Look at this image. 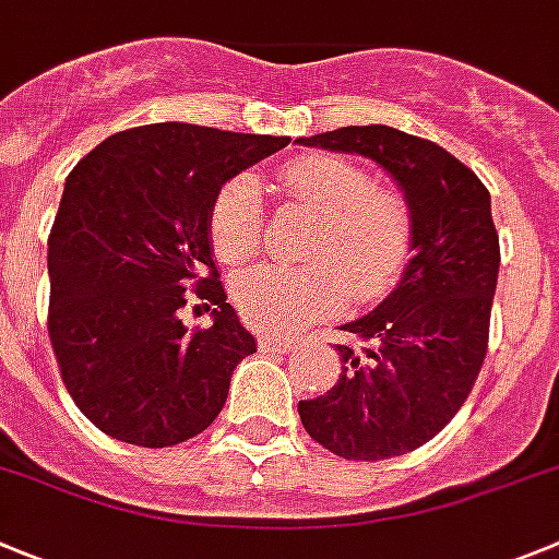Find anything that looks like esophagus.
I'll return each instance as SVG.
<instances>
[{"label":"esophagus","instance_id":"esophagus-1","mask_svg":"<svg viewBox=\"0 0 559 559\" xmlns=\"http://www.w3.org/2000/svg\"><path fill=\"white\" fill-rule=\"evenodd\" d=\"M258 343H260V349H271V352H294L296 346H299V341L288 335H260Z\"/></svg>","mask_w":559,"mask_h":559}]
</instances>
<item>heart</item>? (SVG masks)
Returning a JSON list of instances; mask_svg holds the SVG:
<instances>
[{"label": "heart", "instance_id": "obj_1", "mask_svg": "<svg viewBox=\"0 0 559 559\" xmlns=\"http://www.w3.org/2000/svg\"><path fill=\"white\" fill-rule=\"evenodd\" d=\"M276 182L319 216L305 269L263 265L235 276L233 301L258 330H294L337 313L349 290L357 299L388 294L413 249V216L396 191L373 186L371 174L341 155H301L280 166ZM263 202L252 177L238 174L207 210L210 246L222 263L240 265L263 243Z\"/></svg>", "mask_w": 559, "mask_h": 559}]
</instances>
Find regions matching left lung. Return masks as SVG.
I'll use <instances>...</instances> for the list:
<instances>
[{"label":"left lung","mask_w":559,"mask_h":559,"mask_svg":"<svg viewBox=\"0 0 559 559\" xmlns=\"http://www.w3.org/2000/svg\"><path fill=\"white\" fill-rule=\"evenodd\" d=\"M299 143L368 157L407 199L413 258L402 280L377 310L341 326L360 346H337L332 391L299 402L307 435L337 457H399L452 421L483 368L499 280L490 193L443 146L385 124Z\"/></svg>","instance_id":"1"}]
</instances>
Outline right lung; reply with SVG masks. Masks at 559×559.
<instances>
[{
	"instance_id": "add662e5",
	"label": "right lung",
	"mask_w": 559,
	"mask_h": 559,
	"mask_svg": "<svg viewBox=\"0 0 559 559\" xmlns=\"http://www.w3.org/2000/svg\"><path fill=\"white\" fill-rule=\"evenodd\" d=\"M290 138L163 121L102 141L66 179L49 235V341L80 413L132 447L163 449L216 421L254 355L213 263L218 188ZM193 287L207 331L178 319Z\"/></svg>"
}]
</instances>
